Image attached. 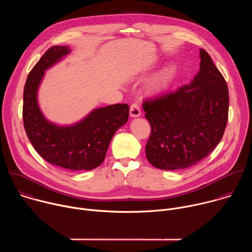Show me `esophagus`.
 Returning <instances> with one entry per match:
<instances>
[{"instance_id":"obj_1","label":"esophagus","mask_w":252,"mask_h":252,"mask_svg":"<svg viewBox=\"0 0 252 252\" xmlns=\"http://www.w3.org/2000/svg\"><path fill=\"white\" fill-rule=\"evenodd\" d=\"M129 114L132 118H136L140 116V109L137 102H133L129 107Z\"/></svg>"}]
</instances>
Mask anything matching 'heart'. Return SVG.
<instances>
[{"label": "heart", "instance_id": "heart-1", "mask_svg": "<svg viewBox=\"0 0 252 252\" xmlns=\"http://www.w3.org/2000/svg\"><path fill=\"white\" fill-rule=\"evenodd\" d=\"M173 77V69L168 67L163 69L162 71L153 80L151 84V90L153 92H161L165 89H167L172 81Z\"/></svg>", "mask_w": 252, "mask_h": 252}]
</instances>
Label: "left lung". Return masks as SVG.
Segmentation results:
<instances>
[{
    "instance_id": "left-lung-1",
    "label": "left lung",
    "mask_w": 252,
    "mask_h": 252,
    "mask_svg": "<svg viewBox=\"0 0 252 252\" xmlns=\"http://www.w3.org/2000/svg\"><path fill=\"white\" fill-rule=\"evenodd\" d=\"M226 82L200 50V69L189 85L143 100L151 125L148 160L165 170L189 167L206 158L221 140L228 120Z\"/></svg>"
}]
</instances>
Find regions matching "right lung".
Returning <instances> with one entry per match:
<instances>
[{"label":"right lung","instance_id":"obj_1","mask_svg":"<svg viewBox=\"0 0 252 252\" xmlns=\"http://www.w3.org/2000/svg\"><path fill=\"white\" fill-rule=\"evenodd\" d=\"M69 53L67 47L50 48L34 64L24 89L23 121L33 149L48 162L68 170H91L104 160L110 142L128 119L126 103H116L93 111L70 126L48 122L41 113L37 92L45 70Z\"/></svg>","mask_w":252,"mask_h":252}]
</instances>
